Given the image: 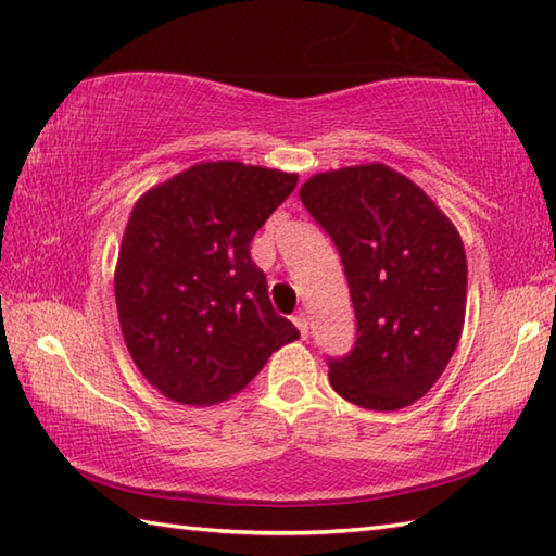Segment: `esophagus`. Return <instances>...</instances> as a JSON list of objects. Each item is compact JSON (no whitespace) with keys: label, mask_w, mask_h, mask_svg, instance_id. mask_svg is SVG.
<instances>
[{"label":"esophagus","mask_w":556,"mask_h":556,"mask_svg":"<svg viewBox=\"0 0 556 556\" xmlns=\"http://www.w3.org/2000/svg\"><path fill=\"white\" fill-rule=\"evenodd\" d=\"M293 325L299 327V332H301L303 339L308 337V317H305V313H299L296 317H293Z\"/></svg>","instance_id":"obj_1"}]
</instances>
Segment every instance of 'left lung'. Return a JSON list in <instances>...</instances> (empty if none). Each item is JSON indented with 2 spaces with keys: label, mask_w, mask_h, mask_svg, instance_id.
I'll use <instances>...</instances> for the list:
<instances>
[{
  "label": "left lung",
  "mask_w": 556,
  "mask_h": 556,
  "mask_svg": "<svg viewBox=\"0 0 556 556\" xmlns=\"http://www.w3.org/2000/svg\"><path fill=\"white\" fill-rule=\"evenodd\" d=\"M301 200L346 271L356 344L327 358L351 404L399 410L430 392L464 329L468 267L456 227L404 174L372 162L315 174Z\"/></svg>",
  "instance_id": "left-lung-1"
}]
</instances>
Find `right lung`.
Listing matches in <instances>:
<instances>
[{
    "label": "right lung",
    "mask_w": 556,
    "mask_h": 556,
    "mask_svg": "<svg viewBox=\"0 0 556 556\" xmlns=\"http://www.w3.org/2000/svg\"><path fill=\"white\" fill-rule=\"evenodd\" d=\"M299 176L241 162H203L138 200L114 296L138 370L186 406L233 396L299 329L275 313L255 231Z\"/></svg>",
    "instance_id": "obj_1"
}]
</instances>
